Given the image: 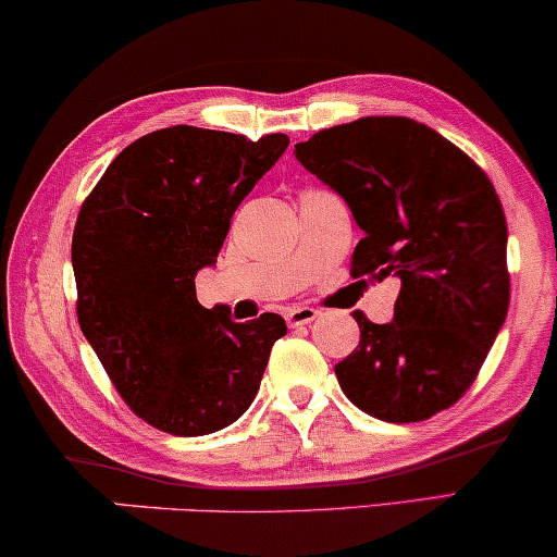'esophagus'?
Returning <instances> with one entry per match:
<instances>
[{
  "mask_svg": "<svg viewBox=\"0 0 557 557\" xmlns=\"http://www.w3.org/2000/svg\"><path fill=\"white\" fill-rule=\"evenodd\" d=\"M319 317V311L314 307H294L286 311V322L288 326H304L311 324Z\"/></svg>",
  "mask_w": 557,
  "mask_h": 557,
  "instance_id": "1",
  "label": "esophagus"
}]
</instances>
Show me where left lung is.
I'll return each mask as SVG.
<instances>
[{"mask_svg": "<svg viewBox=\"0 0 557 557\" xmlns=\"http://www.w3.org/2000/svg\"><path fill=\"white\" fill-rule=\"evenodd\" d=\"M364 238L352 276L400 278L393 322L355 311L360 347L337 372L357 408L387 423L454 406L507 319V220L490 177L431 126L364 116L296 144Z\"/></svg>", "mask_w": 557, "mask_h": 557, "instance_id": "8db88e82", "label": "left lung"}]
</instances>
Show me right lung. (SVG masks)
Segmentation results:
<instances>
[{"mask_svg": "<svg viewBox=\"0 0 557 557\" xmlns=\"http://www.w3.org/2000/svg\"><path fill=\"white\" fill-rule=\"evenodd\" d=\"M288 147L195 126L151 132L121 151L73 233L78 322L121 398L174 436H205L253 403L278 314L233 322L197 301L233 212Z\"/></svg>", "mask_w": 557, "mask_h": 557, "instance_id": "add662e5", "label": "right lung"}]
</instances>
